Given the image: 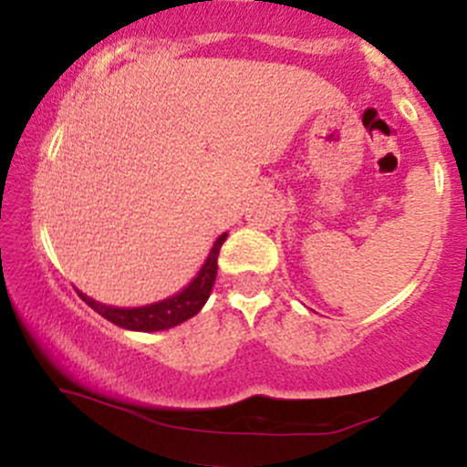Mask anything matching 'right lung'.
I'll list each match as a JSON object with an SVG mask.
<instances>
[{"label": "right lung", "instance_id": "obj_1", "mask_svg": "<svg viewBox=\"0 0 467 467\" xmlns=\"http://www.w3.org/2000/svg\"><path fill=\"white\" fill-rule=\"evenodd\" d=\"M228 234L223 233L222 237L215 241V245L211 248V254H208L206 264L202 265V270L197 272V276L182 289L175 296L166 298V301L147 305V307H133V309H122V307H109V305L96 303L94 298L85 296V294L78 292V296L83 298L94 312H99L103 318L109 320L122 329L131 331H162L171 329V327L184 323L195 316L203 307V303L211 296L213 283H215L217 276V256L219 248L226 241Z\"/></svg>", "mask_w": 467, "mask_h": 467}]
</instances>
